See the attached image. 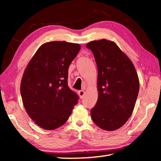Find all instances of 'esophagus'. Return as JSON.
Masks as SVG:
<instances>
[{"label":"esophagus","mask_w":161,"mask_h":161,"mask_svg":"<svg viewBox=\"0 0 161 161\" xmlns=\"http://www.w3.org/2000/svg\"><path fill=\"white\" fill-rule=\"evenodd\" d=\"M78 93H79V96L80 97V98H83V97L84 96V91L83 90H81L79 91Z\"/></svg>","instance_id":"1"}]
</instances>
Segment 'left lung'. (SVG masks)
Instances as JSON below:
<instances>
[{"label":"left lung","instance_id":"obj_1","mask_svg":"<svg viewBox=\"0 0 161 161\" xmlns=\"http://www.w3.org/2000/svg\"><path fill=\"white\" fill-rule=\"evenodd\" d=\"M97 68L98 98L91 110L95 124L116 130L130 117L139 93L140 81L133 63L113 41L102 39L86 45Z\"/></svg>","mask_w":161,"mask_h":161}]
</instances>
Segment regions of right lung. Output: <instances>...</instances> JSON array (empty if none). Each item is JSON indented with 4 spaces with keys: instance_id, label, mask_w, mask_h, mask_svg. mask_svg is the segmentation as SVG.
<instances>
[{
    "instance_id": "add662e5",
    "label": "right lung",
    "mask_w": 161,
    "mask_h": 161,
    "mask_svg": "<svg viewBox=\"0 0 161 161\" xmlns=\"http://www.w3.org/2000/svg\"><path fill=\"white\" fill-rule=\"evenodd\" d=\"M79 44L53 41L41 45L28 63L20 91L24 108L45 130L64 125L77 103V94L68 86V68L80 52Z\"/></svg>"
}]
</instances>
